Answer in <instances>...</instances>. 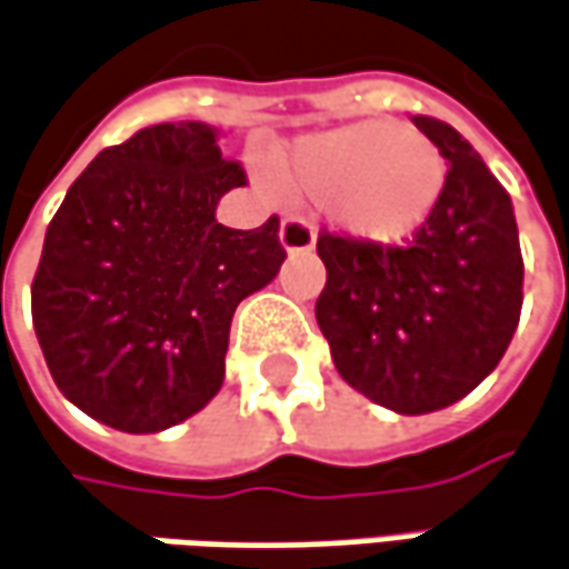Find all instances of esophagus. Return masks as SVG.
<instances>
[{"label": "esophagus", "mask_w": 569, "mask_h": 569, "mask_svg": "<svg viewBox=\"0 0 569 569\" xmlns=\"http://www.w3.org/2000/svg\"><path fill=\"white\" fill-rule=\"evenodd\" d=\"M280 244H283L289 254L311 251L315 248V229H311V222H306L302 216H286L283 226H280Z\"/></svg>", "instance_id": "34e87169"}]
</instances>
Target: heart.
<instances>
[{
	"label": "heart",
	"mask_w": 569,
	"mask_h": 569,
	"mask_svg": "<svg viewBox=\"0 0 569 569\" xmlns=\"http://www.w3.org/2000/svg\"><path fill=\"white\" fill-rule=\"evenodd\" d=\"M283 178L325 203L340 232L369 244H398L436 210L446 159L413 127L359 120L299 139L283 156Z\"/></svg>",
	"instance_id": "heart-1"
}]
</instances>
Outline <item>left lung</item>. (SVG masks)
I'll list each match as a JSON object with an SVG mask.
<instances>
[{
	"label": "left lung",
	"mask_w": 569,
	"mask_h": 569,
	"mask_svg": "<svg viewBox=\"0 0 569 569\" xmlns=\"http://www.w3.org/2000/svg\"><path fill=\"white\" fill-rule=\"evenodd\" d=\"M413 127L449 161L436 210L405 248L321 232L315 318L343 382L388 410L430 413L497 369L526 270L512 200L471 142L423 113Z\"/></svg>",
	"instance_id": "8db88e82"
}]
</instances>
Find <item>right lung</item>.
Wrapping results in <instances>:
<instances>
[{
	"instance_id": "add662e5",
	"label": "right lung",
	"mask_w": 569,
	"mask_h": 569,
	"mask_svg": "<svg viewBox=\"0 0 569 569\" xmlns=\"http://www.w3.org/2000/svg\"><path fill=\"white\" fill-rule=\"evenodd\" d=\"M248 184L207 123H156L98 159L50 219L31 318L47 369L88 417L159 432L226 379L238 302L286 260L280 219L226 229L216 203Z\"/></svg>"
}]
</instances>
